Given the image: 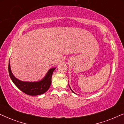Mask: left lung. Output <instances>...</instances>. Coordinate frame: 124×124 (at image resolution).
<instances>
[{
    "mask_svg": "<svg viewBox=\"0 0 124 124\" xmlns=\"http://www.w3.org/2000/svg\"><path fill=\"white\" fill-rule=\"evenodd\" d=\"M69 87H70V90H72V92H73V93H74V92H73V91H72V89H71V88H70V86H69Z\"/></svg>",
    "mask_w": 124,
    "mask_h": 124,
    "instance_id": "8db88e82",
    "label": "left lung"
}]
</instances>
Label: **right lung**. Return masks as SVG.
I'll return each instance as SVG.
<instances>
[{
    "label": "right lung",
    "instance_id": "1",
    "mask_svg": "<svg viewBox=\"0 0 124 124\" xmlns=\"http://www.w3.org/2000/svg\"><path fill=\"white\" fill-rule=\"evenodd\" d=\"M56 68L49 69L46 75L42 80L38 82H25L16 78L12 73L10 64L8 65V71L10 78L14 84L20 90L29 95H39L46 92L51 84V78Z\"/></svg>",
    "mask_w": 124,
    "mask_h": 124
}]
</instances>
